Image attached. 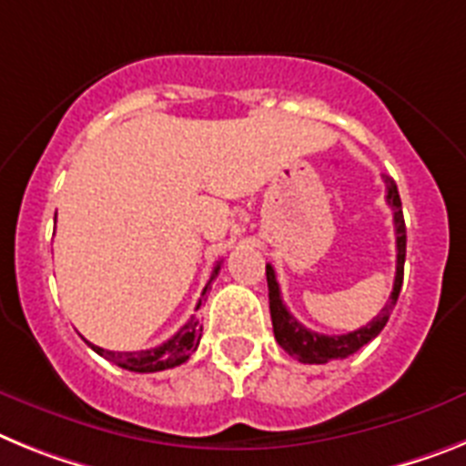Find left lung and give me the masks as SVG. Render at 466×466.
I'll return each mask as SVG.
<instances>
[{"instance_id": "1", "label": "left lung", "mask_w": 466, "mask_h": 466, "mask_svg": "<svg viewBox=\"0 0 466 466\" xmlns=\"http://www.w3.org/2000/svg\"><path fill=\"white\" fill-rule=\"evenodd\" d=\"M387 183V204L394 210V234H396V277H394V289H391L390 300L380 309L378 317L370 323L361 326L359 330H351L347 335H321L317 330L305 329L298 319L286 309L281 300V290H279L277 274L274 267L267 265V289H269V314H272V326H274V338L281 345L283 351H289L293 359L300 363H329L335 359H347L354 351L361 350L368 345L370 339L380 335V330L390 321L391 309L396 307L399 293L403 286V262H406V220H403L401 210V197L391 177H384Z\"/></svg>"}]
</instances>
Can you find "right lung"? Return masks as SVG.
I'll list each match as a JSON object with an SVG mask.
<instances>
[{
    "mask_svg": "<svg viewBox=\"0 0 466 466\" xmlns=\"http://www.w3.org/2000/svg\"><path fill=\"white\" fill-rule=\"evenodd\" d=\"M218 269H220V265H216V269H213V274H210V281L218 277ZM210 281L206 283V289L201 295H206ZM199 307H201V300L199 305H197V309H199ZM201 330H204V326L192 317L187 323H185L183 329L173 335L171 339H166L164 345L152 347V350L110 351V350H103V347L91 345V342H88V345H91L93 351H98L100 356H105L107 361L116 363L119 368H127V370H133V373H159V370H166V368H176L180 366V363L187 361L189 356L197 351V347H199Z\"/></svg>",
    "mask_w": 466,
    "mask_h": 466,
    "instance_id": "add662e5",
    "label": "right lung"
}]
</instances>
